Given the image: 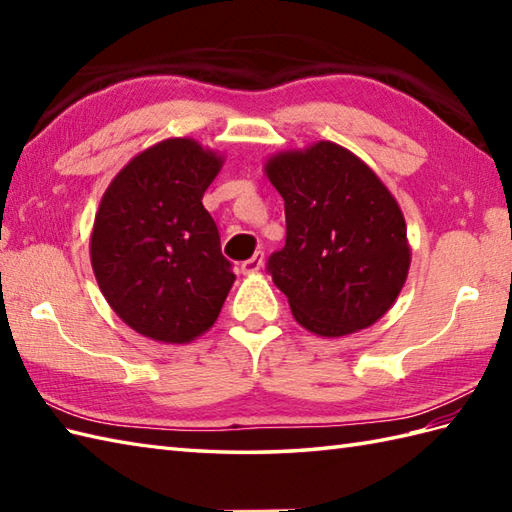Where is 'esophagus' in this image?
<instances>
[{"instance_id": "obj_1", "label": "esophagus", "mask_w": 512, "mask_h": 512, "mask_svg": "<svg viewBox=\"0 0 512 512\" xmlns=\"http://www.w3.org/2000/svg\"><path fill=\"white\" fill-rule=\"evenodd\" d=\"M264 262H266L264 253H262V250H257V253H255L253 257L246 259V262L242 264V273H244V275H253V273H257V270L264 268Z\"/></svg>"}]
</instances>
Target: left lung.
I'll use <instances>...</instances> for the list:
<instances>
[{
  "label": "left lung",
  "instance_id": "left-lung-1",
  "mask_svg": "<svg viewBox=\"0 0 512 512\" xmlns=\"http://www.w3.org/2000/svg\"><path fill=\"white\" fill-rule=\"evenodd\" d=\"M284 198L286 246L268 273L303 328L336 339L394 306L411 264L407 224L372 167L330 140L279 151L264 165Z\"/></svg>",
  "mask_w": 512,
  "mask_h": 512
}]
</instances>
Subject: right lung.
Instances as JSON below:
<instances>
[{"label":"right lung","instance_id":"add662e5","mask_svg":"<svg viewBox=\"0 0 512 512\" xmlns=\"http://www.w3.org/2000/svg\"><path fill=\"white\" fill-rule=\"evenodd\" d=\"M224 158L193 138L140 151L103 193L90 237L94 277L129 328L191 343L220 317L235 275L202 195Z\"/></svg>","mask_w":512,"mask_h":512}]
</instances>
